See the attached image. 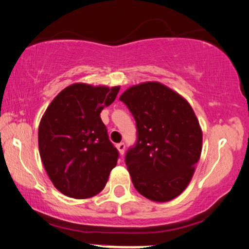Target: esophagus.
<instances>
[{"label":"esophagus","instance_id":"34e87169","mask_svg":"<svg viewBox=\"0 0 249 249\" xmlns=\"http://www.w3.org/2000/svg\"><path fill=\"white\" fill-rule=\"evenodd\" d=\"M116 146H117L118 151H120L121 155L123 156L124 152H125V143H124V142H121V143H118V144H117Z\"/></svg>","mask_w":249,"mask_h":249}]
</instances>
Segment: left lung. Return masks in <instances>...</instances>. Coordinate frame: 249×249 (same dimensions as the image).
<instances>
[{"instance_id": "obj_1", "label": "left lung", "mask_w": 249, "mask_h": 249, "mask_svg": "<svg viewBox=\"0 0 249 249\" xmlns=\"http://www.w3.org/2000/svg\"><path fill=\"white\" fill-rule=\"evenodd\" d=\"M136 123V142L125 163L140 194L170 201L192 179L202 151V131L191 105L159 82L128 88L120 97Z\"/></svg>"}]
</instances>
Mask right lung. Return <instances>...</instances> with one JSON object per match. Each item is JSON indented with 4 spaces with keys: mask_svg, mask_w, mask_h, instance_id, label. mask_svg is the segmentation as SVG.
<instances>
[{
    "mask_svg": "<svg viewBox=\"0 0 249 249\" xmlns=\"http://www.w3.org/2000/svg\"><path fill=\"white\" fill-rule=\"evenodd\" d=\"M120 87L74 83L54 98L38 128V146L54 186L69 197L88 198L104 190L120 152L100 118Z\"/></svg>",
    "mask_w": 249,
    "mask_h": 249,
    "instance_id": "add662e5",
    "label": "right lung"
}]
</instances>
